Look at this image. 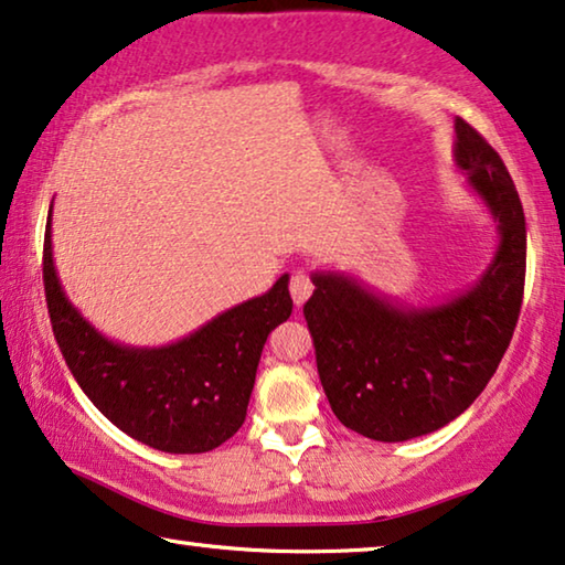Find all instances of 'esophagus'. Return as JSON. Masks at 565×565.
Returning <instances> with one entry per match:
<instances>
[{"mask_svg": "<svg viewBox=\"0 0 565 565\" xmlns=\"http://www.w3.org/2000/svg\"><path fill=\"white\" fill-rule=\"evenodd\" d=\"M289 291H291L294 305H297V307L305 305V301L311 297V291H315V284H311L309 274L307 271H294L291 279H289Z\"/></svg>", "mask_w": 565, "mask_h": 565, "instance_id": "34e87169", "label": "esophagus"}]
</instances>
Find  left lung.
Instances as JSON below:
<instances>
[{
  "label": "left lung",
  "instance_id": "8db88e82",
  "mask_svg": "<svg viewBox=\"0 0 565 565\" xmlns=\"http://www.w3.org/2000/svg\"><path fill=\"white\" fill-rule=\"evenodd\" d=\"M454 159L484 200L500 246L471 289L408 309L344 274H315L305 319L334 416L373 441H408L477 401L515 332L525 289V213L508 167L457 119Z\"/></svg>",
  "mask_w": 565,
  "mask_h": 565
}]
</instances>
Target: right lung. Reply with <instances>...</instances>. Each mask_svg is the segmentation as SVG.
<instances>
[{
	"instance_id": "add662e5",
	"label": "right lung",
	"mask_w": 565,
	"mask_h": 565,
	"mask_svg": "<svg viewBox=\"0 0 565 565\" xmlns=\"http://www.w3.org/2000/svg\"><path fill=\"white\" fill-rule=\"evenodd\" d=\"M53 213V205H50ZM50 324L90 403L131 439L170 454H202L246 420L260 350L291 315L289 276L167 348H126L96 332L67 301L53 264L50 217L42 248Z\"/></svg>"
}]
</instances>
